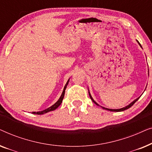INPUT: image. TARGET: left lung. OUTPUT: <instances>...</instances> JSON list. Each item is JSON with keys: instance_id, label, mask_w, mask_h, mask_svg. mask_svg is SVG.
I'll use <instances>...</instances> for the list:
<instances>
[{"instance_id": "obj_1", "label": "left lung", "mask_w": 152, "mask_h": 152, "mask_svg": "<svg viewBox=\"0 0 152 152\" xmlns=\"http://www.w3.org/2000/svg\"><path fill=\"white\" fill-rule=\"evenodd\" d=\"M138 43H139V45H140V46H141L140 43H139V42H138ZM89 95H90V97H91V100H92V101L93 102H94V103L95 104L98 105V104L96 103V102H95L94 100H93V99L92 98V97H91V95H90V93H89ZM139 98H140V97H139L138 98H137L136 99H135V100H134V102H132L130 104H129L128 106H126V107H124V108H122V109H107V108H104V107H102V108H103V109H106V110H108V111H117V112H118V111H124V110H126V109H129V108H130L131 107H132V106L134 104V103L136 102L137 100H138V99Z\"/></svg>"}]
</instances>
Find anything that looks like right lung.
<instances>
[{"label":"right lung","instance_id":"right-lung-1","mask_svg":"<svg viewBox=\"0 0 152 152\" xmlns=\"http://www.w3.org/2000/svg\"><path fill=\"white\" fill-rule=\"evenodd\" d=\"M68 82H69V80L68 81L67 83H66V84L65 85V86H64V91H63V93H62V94L61 95V97H60V98L59 99V100H58L57 102H56L55 104H53V106H51L50 107L48 108V109L43 110L42 111H39V112H33V113L34 114H37V115H41V114H43V113H46L48 112L49 111H54V110H55L57 109V107H59V105L61 104L62 101H63V99H64V95H65V90L66 88V86H67V85L68 84Z\"/></svg>","mask_w":152,"mask_h":152}]
</instances>
